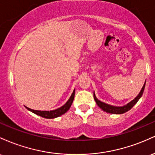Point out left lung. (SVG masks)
<instances>
[{
  "instance_id": "1",
  "label": "left lung",
  "mask_w": 155,
  "mask_h": 155,
  "mask_svg": "<svg viewBox=\"0 0 155 155\" xmlns=\"http://www.w3.org/2000/svg\"><path fill=\"white\" fill-rule=\"evenodd\" d=\"M145 84H146V82L144 83V84H143L141 90H140L139 94L137 95V97H136V98H135L134 100H133L132 101H130L129 104H127V105H125V106H111V105L105 104V103L101 102V101H99L98 99H97L95 93H94V95H93L94 99H95L96 104H97V106H98L99 107H100L101 109L103 110V111H106L107 113H110V114H121L125 113V112L129 111L130 109H131V108H133V106H134V105L136 104L137 102H138V100L140 98V97H141L142 95H143V90H144V88H145Z\"/></svg>"
}]
</instances>
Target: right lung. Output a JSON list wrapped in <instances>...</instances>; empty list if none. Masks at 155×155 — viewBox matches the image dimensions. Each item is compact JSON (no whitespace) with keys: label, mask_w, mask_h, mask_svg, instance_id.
<instances>
[{"label":"right lung","mask_w":155,"mask_h":155,"mask_svg":"<svg viewBox=\"0 0 155 155\" xmlns=\"http://www.w3.org/2000/svg\"><path fill=\"white\" fill-rule=\"evenodd\" d=\"M74 95H75V90H74V92H73L72 95L70 97V98H69V100L63 106H61V107L59 108H57V109L55 110H52V111H38V110L31 109V108L26 107V106L25 107L28 110H29V111L33 112V113L35 114L38 115V116L44 117V118L54 119V118H56V117L61 116V115H63V114L66 113L68 110L70 108L71 106L73 101H74Z\"/></svg>","instance_id":"1"}]
</instances>
